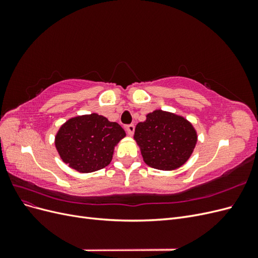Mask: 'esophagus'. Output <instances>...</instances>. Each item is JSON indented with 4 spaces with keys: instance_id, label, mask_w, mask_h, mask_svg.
<instances>
[{
    "instance_id": "34e87169",
    "label": "esophagus",
    "mask_w": 258,
    "mask_h": 258,
    "mask_svg": "<svg viewBox=\"0 0 258 258\" xmlns=\"http://www.w3.org/2000/svg\"><path fill=\"white\" fill-rule=\"evenodd\" d=\"M126 130H127V134L132 137L135 134V124H128V126L126 127Z\"/></svg>"
}]
</instances>
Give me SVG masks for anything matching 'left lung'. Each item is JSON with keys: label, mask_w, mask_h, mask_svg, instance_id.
Masks as SVG:
<instances>
[{"label": "left lung", "mask_w": 258, "mask_h": 258, "mask_svg": "<svg viewBox=\"0 0 258 258\" xmlns=\"http://www.w3.org/2000/svg\"><path fill=\"white\" fill-rule=\"evenodd\" d=\"M135 140L144 162L162 171L181 168L190 158L198 142L197 131L185 117L155 110L139 122Z\"/></svg>", "instance_id": "obj_1"}]
</instances>
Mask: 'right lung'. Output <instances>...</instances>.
<instances>
[{"label": "right lung", "instance_id": "1", "mask_svg": "<svg viewBox=\"0 0 258 258\" xmlns=\"http://www.w3.org/2000/svg\"><path fill=\"white\" fill-rule=\"evenodd\" d=\"M124 137L118 123L92 113L68 119L54 137V146L70 168L90 173L110 165L115 146Z\"/></svg>", "mask_w": 258, "mask_h": 258}]
</instances>
